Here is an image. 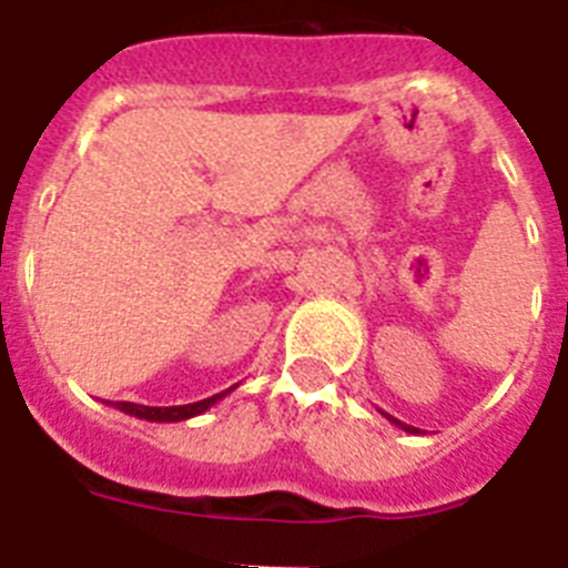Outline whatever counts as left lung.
I'll return each mask as SVG.
<instances>
[{
  "label": "left lung",
  "instance_id": "1",
  "mask_svg": "<svg viewBox=\"0 0 568 568\" xmlns=\"http://www.w3.org/2000/svg\"><path fill=\"white\" fill-rule=\"evenodd\" d=\"M384 418H386V420H393L395 426H400V429H404V433H409V435H418V429H415V426H409V424H400V420H398V418H393V415H386V413H384Z\"/></svg>",
  "mask_w": 568,
  "mask_h": 568
}]
</instances>
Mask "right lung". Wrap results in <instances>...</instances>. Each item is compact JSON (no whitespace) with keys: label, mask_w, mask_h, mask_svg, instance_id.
Instances as JSON below:
<instances>
[{"label":"right lung","mask_w":568,"mask_h":568,"mask_svg":"<svg viewBox=\"0 0 568 568\" xmlns=\"http://www.w3.org/2000/svg\"><path fill=\"white\" fill-rule=\"evenodd\" d=\"M233 389L235 386H230L227 393H233ZM227 393H219L213 395V398L195 400V404H184V406H144V404H130V400H115V409H122V413L133 415V418L153 420V424H175V420H190L195 418V415L207 413L210 406L219 404Z\"/></svg>","instance_id":"right-lung-1"}]
</instances>
